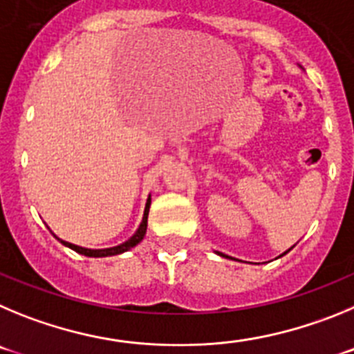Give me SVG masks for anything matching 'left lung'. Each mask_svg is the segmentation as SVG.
Here are the masks:
<instances>
[{"mask_svg": "<svg viewBox=\"0 0 354 354\" xmlns=\"http://www.w3.org/2000/svg\"><path fill=\"white\" fill-rule=\"evenodd\" d=\"M286 254V252H284ZM221 256H224V254H221ZM224 257H227V256H224Z\"/></svg>", "mask_w": 354, "mask_h": 354, "instance_id": "left-lung-1", "label": "left lung"}]
</instances>
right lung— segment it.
<instances>
[{
    "label": "right lung",
    "instance_id": "add662e5",
    "mask_svg": "<svg viewBox=\"0 0 354 354\" xmlns=\"http://www.w3.org/2000/svg\"><path fill=\"white\" fill-rule=\"evenodd\" d=\"M149 205H151V199L148 197V201H146L145 215H142V222H141V225H139L138 231H136V234H133V236H130L127 241H123L122 245H116V247H111V248H84V247H79V245L68 243V241L62 240V238H58V236H56V238H58V240L62 241L65 247L72 248V250H75V252L82 254V256H88V257H107V256H116V254L127 252V250H130V248L136 247V245H138L139 241H142V238H145L146 227H148Z\"/></svg>",
    "mask_w": 354,
    "mask_h": 354
}]
</instances>
